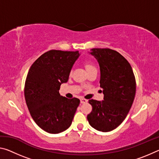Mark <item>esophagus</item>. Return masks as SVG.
I'll return each instance as SVG.
<instances>
[{
  "instance_id": "esophagus-1",
  "label": "esophagus",
  "mask_w": 159,
  "mask_h": 159,
  "mask_svg": "<svg viewBox=\"0 0 159 159\" xmlns=\"http://www.w3.org/2000/svg\"><path fill=\"white\" fill-rule=\"evenodd\" d=\"M88 102L87 99H83V98L80 99V103H81V104L85 103V102Z\"/></svg>"
}]
</instances>
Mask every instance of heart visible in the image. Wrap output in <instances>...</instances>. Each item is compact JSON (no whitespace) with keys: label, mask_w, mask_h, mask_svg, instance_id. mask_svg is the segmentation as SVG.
Masks as SVG:
<instances>
[{"label":"heart","mask_w":159,"mask_h":159,"mask_svg":"<svg viewBox=\"0 0 159 159\" xmlns=\"http://www.w3.org/2000/svg\"><path fill=\"white\" fill-rule=\"evenodd\" d=\"M85 69L87 70V71H90V70L93 69H95V66L93 65V64H90V63H85Z\"/></svg>","instance_id":"b5f03b06"}]
</instances>
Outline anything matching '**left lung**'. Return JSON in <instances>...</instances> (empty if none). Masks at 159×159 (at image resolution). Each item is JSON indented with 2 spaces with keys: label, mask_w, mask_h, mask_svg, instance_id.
Masks as SVG:
<instances>
[{
  "label": "left lung",
  "mask_w": 159,
  "mask_h": 159,
  "mask_svg": "<svg viewBox=\"0 0 159 159\" xmlns=\"http://www.w3.org/2000/svg\"><path fill=\"white\" fill-rule=\"evenodd\" d=\"M89 53L99 63L104 99L88 101L93 109L87 118L96 130L109 132L124 120L130 111L135 96V78L130 64L116 51L93 48Z\"/></svg>",
  "instance_id": "obj_1"
}]
</instances>
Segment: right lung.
I'll use <instances>...</instances> for the list:
<instances>
[{
	"mask_svg": "<svg viewBox=\"0 0 159 159\" xmlns=\"http://www.w3.org/2000/svg\"><path fill=\"white\" fill-rule=\"evenodd\" d=\"M79 56V51L52 50L29 69L25 86L26 103L34 121L47 133H60L71 125L80 100L61 96L59 90L61 83L68 81Z\"/></svg>",
	"mask_w": 159,
	"mask_h": 159,
	"instance_id": "obj_1",
	"label": "right lung"
}]
</instances>
